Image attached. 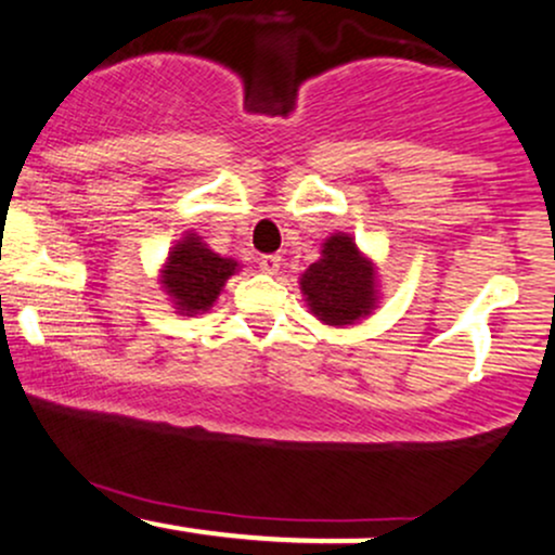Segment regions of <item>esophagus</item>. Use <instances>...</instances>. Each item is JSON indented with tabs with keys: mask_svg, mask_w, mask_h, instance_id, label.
<instances>
[{
	"mask_svg": "<svg viewBox=\"0 0 555 555\" xmlns=\"http://www.w3.org/2000/svg\"><path fill=\"white\" fill-rule=\"evenodd\" d=\"M279 266H282V258L279 256H260L258 258V269L263 273H276Z\"/></svg>",
	"mask_w": 555,
	"mask_h": 555,
	"instance_id": "esophagus-1",
	"label": "esophagus"
}]
</instances>
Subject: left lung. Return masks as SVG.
I'll use <instances>...</instances> for the list:
<instances>
[{"instance_id":"8db88e82","label":"left lung","mask_w":555,"mask_h":555,"mask_svg":"<svg viewBox=\"0 0 555 555\" xmlns=\"http://www.w3.org/2000/svg\"><path fill=\"white\" fill-rule=\"evenodd\" d=\"M305 302L328 326H352L371 315L378 302V279L371 258L360 253L349 234L336 232L323 242L321 258L299 279Z\"/></svg>"}]
</instances>
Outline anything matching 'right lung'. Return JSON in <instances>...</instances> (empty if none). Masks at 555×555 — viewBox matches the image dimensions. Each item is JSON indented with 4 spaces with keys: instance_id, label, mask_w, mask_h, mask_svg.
<instances>
[{
    "instance_id": "obj_1",
    "label": "right lung",
    "mask_w": 555,
    "mask_h": 555,
    "mask_svg": "<svg viewBox=\"0 0 555 555\" xmlns=\"http://www.w3.org/2000/svg\"><path fill=\"white\" fill-rule=\"evenodd\" d=\"M237 269V260L221 258L219 253L208 250L206 242L195 232H188L169 250L162 284L175 302L177 313L197 315L214 308L227 279L234 276Z\"/></svg>"
}]
</instances>
